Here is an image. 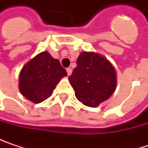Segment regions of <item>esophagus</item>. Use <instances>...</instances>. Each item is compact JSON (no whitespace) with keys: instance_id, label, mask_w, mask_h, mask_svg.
<instances>
[{"instance_id":"obj_1","label":"esophagus","mask_w":148,"mask_h":148,"mask_svg":"<svg viewBox=\"0 0 148 148\" xmlns=\"http://www.w3.org/2000/svg\"><path fill=\"white\" fill-rule=\"evenodd\" d=\"M67 73H68V75H70L72 74V69L71 68H68L67 69Z\"/></svg>"}]
</instances>
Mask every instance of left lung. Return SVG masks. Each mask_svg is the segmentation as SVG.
<instances>
[{
	"label": "left lung",
	"instance_id": "8db88e82",
	"mask_svg": "<svg viewBox=\"0 0 148 148\" xmlns=\"http://www.w3.org/2000/svg\"><path fill=\"white\" fill-rule=\"evenodd\" d=\"M76 64L69 79L79 102L96 107L113 94L116 71L107 59L93 52H82Z\"/></svg>",
	"mask_w": 148,
	"mask_h": 148
}]
</instances>
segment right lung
I'll list each match as a JSON object with an SVG mask.
<instances>
[{
    "mask_svg": "<svg viewBox=\"0 0 148 148\" xmlns=\"http://www.w3.org/2000/svg\"><path fill=\"white\" fill-rule=\"evenodd\" d=\"M67 75L57 59L47 51L26 63L19 74V90L24 97L36 103L50 97L60 79Z\"/></svg>",
    "mask_w": 148,
    "mask_h": 148,
    "instance_id": "obj_1",
    "label": "right lung"
}]
</instances>
